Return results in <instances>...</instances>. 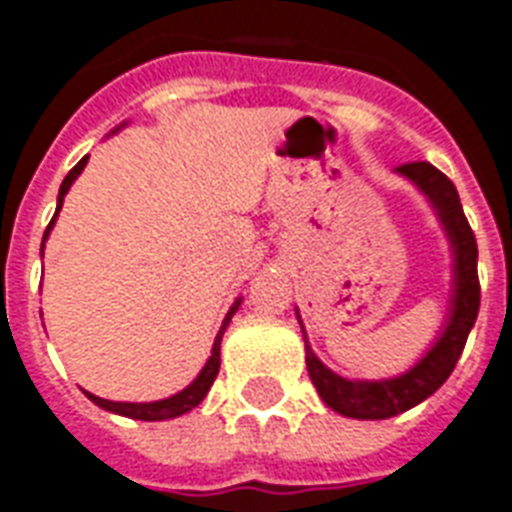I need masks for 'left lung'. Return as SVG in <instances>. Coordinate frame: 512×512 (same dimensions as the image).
Segmentation results:
<instances>
[{
	"label": "left lung",
	"mask_w": 512,
	"mask_h": 512,
	"mask_svg": "<svg viewBox=\"0 0 512 512\" xmlns=\"http://www.w3.org/2000/svg\"><path fill=\"white\" fill-rule=\"evenodd\" d=\"M397 171L408 177L413 185L421 187V193L438 209L440 220L446 225L448 239L454 247V306H451V322L438 338V343L427 351V357L411 368L405 376L386 378V381H349L325 368L317 360V354L306 343V368L308 376L317 386L319 397L333 411L349 416V419H389L397 413L408 411L421 400H427L432 392H438L446 384V378L454 373L456 360L462 354L467 335L473 330L481 308V282H478V244L470 222L464 217L462 201L456 193L454 182L427 161H413L397 166ZM306 335V333H303Z\"/></svg>",
	"instance_id": "1"
}]
</instances>
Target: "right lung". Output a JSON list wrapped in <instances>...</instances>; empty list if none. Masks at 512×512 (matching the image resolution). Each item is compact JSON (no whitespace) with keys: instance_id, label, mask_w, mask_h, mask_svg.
<instances>
[{"instance_id":"1","label":"right lung","mask_w":512,"mask_h":512,"mask_svg":"<svg viewBox=\"0 0 512 512\" xmlns=\"http://www.w3.org/2000/svg\"><path fill=\"white\" fill-rule=\"evenodd\" d=\"M85 163H88V155H85L83 161L77 163V166H74V169L69 171V174H66L64 182H61V190H58L56 214H53V220H50L48 230H45V239H48L50 228H53V222H56L58 209H61V204H64L66 190H69V185H72L74 179H77V174H80V171L85 169ZM45 239H42V247H45ZM239 303H241V300H236V303H233V308H230V311H228V317H225V322H222L220 333H217V338H214L212 357H209V362H206V365H204V370H201L193 384L187 386V389H182L179 395L166 397V400H158V403H112V400H101V397L91 395V392H85V395L91 397L93 403L99 405V408H104V411L120 413V416H128V419L163 421V419H174V416H182V413L193 411L195 405L204 400L206 392H209V386L214 384V378H217V373H220V341H222V333H225V327H228L230 317L236 314V308H239Z\"/></svg>"}]
</instances>
